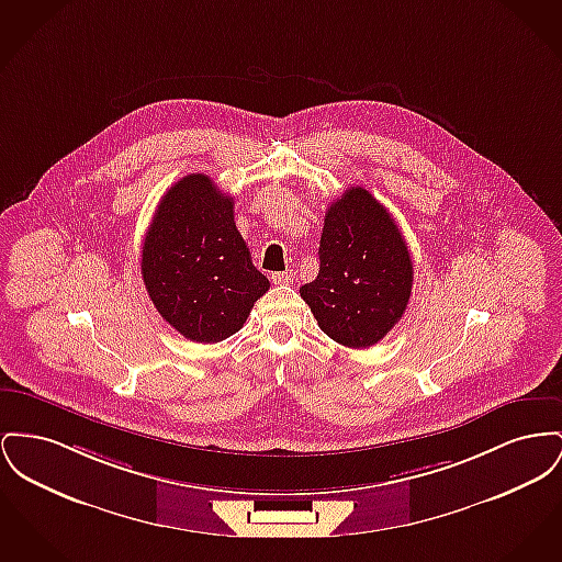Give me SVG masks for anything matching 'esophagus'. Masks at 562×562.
<instances>
[{
	"label": "esophagus",
	"mask_w": 562,
	"mask_h": 562,
	"mask_svg": "<svg viewBox=\"0 0 562 562\" xmlns=\"http://www.w3.org/2000/svg\"><path fill=\"white\" fill-rule=\"evenodd\" d=\"M271 282H273V284H291V282H293V273H291V271L271 273Z\"/></svg>",
	"instance_id": "1"
}]
</instances>
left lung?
Returning a JSON list of instances; mask_svg holds the SVG:
<instances>
[{
  "label": "left lung",
  "mask_w": 562,
  "mask_h": 562,
  "mask_svg": "<svg viewBox=\"0 0 562 562\" xmlns=\"http://www.w3.org/2000/svg\"><path fill=\"white\" fill-rule=\"evenodd\" d=\"M321 269L299 289L318 327L341 346L369 348L401 321L414 263L391 212L361 187L333 201L318 248Z\"/></svg>",
  "instance_id": "obj_1"
}]
</instances>
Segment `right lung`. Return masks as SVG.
<instances>
[{"label":"right lung","mask_w":562,"mask_h":562,"mask_svg":"<svg viewBox=\"0 0 562 562\" xmlns=\"http://www.w3.org/2000/svg\"><path fill=\"white\" fill-rule=\"evenodd\" d=\"M142 278L164 321L199 344L232 337L269 291L235 227L233 198L203 173L184 176L159 201Z\"/></svg>","instance_id":"add662e5"}]
</instances>
